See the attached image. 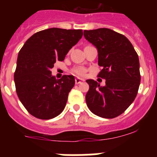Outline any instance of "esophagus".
<instances>
[{"label": "esophagus", "instance_id": "34e87169", "mask_svg": "<svg viewBox=\"0 0 157 157\" xmlns=\"http://www.w3.org/2000/svg\"><path fill=\"white\" fill-rule=\"evenodd\" d=\"M82 82H83V80L82 79L79 78V77H77L75 78V83L76 84H79V83H81Z\"/></svg>", "mask_w": 157, "mask_h": 157}]
</instances>
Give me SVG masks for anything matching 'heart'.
<instances>
[{
  "instance_id": "heart-1",
  "label": "heart",
  "mask_w": 157,
  "mask_h": 157,
  "mask_svg": "<svg viewBox=\"0 0 157 157\" xmlns=\"http://www.w3.org/2000/svg\"><path fill=\"white\" fill-rule=\"evenodd\" d=\"M71 72L77 76L83 77V76H84L85 74H86V70L81 67H74V68H72V70H71Z\"/></svg>"
}]
</instances>
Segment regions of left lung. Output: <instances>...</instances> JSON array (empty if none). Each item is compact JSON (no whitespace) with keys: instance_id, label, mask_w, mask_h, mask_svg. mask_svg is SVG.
<instances>
[{"instance_id":"1","label":"left lung","mask_w":157,"mask_h":157,"mask_svg":"<svg viewBox=\"0 0 157 157\" xmlns=\"http://www.w3.org/2000/svg\"><path fill=\"white\" fill-rule=\"evenodd\" d=\"M84 37L98 49L97 77L105 86L87 80L86 95L88 108L95 115L113 118L121 115L134 102L140 83V63L132 44L122 34L107 28L84 30Z\"/></svg>"}]
</instances>
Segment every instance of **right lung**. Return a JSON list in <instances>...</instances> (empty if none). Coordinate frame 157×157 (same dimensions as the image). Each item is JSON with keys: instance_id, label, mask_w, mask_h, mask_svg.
Wrapping results in <instances>:
<instances>
[{"instance_id": "1", "label": "right lung", "mask_w": 157, "mask_h": 157, "mask_svg": "<svg viewBox=\"0 0 157 157\" xmlns=\"http://www.w3.org/2000/svg\"><path fill=\"white\" fill-rule=\"evenodd\" d=\"M82 36V29L42 30L33 35L19 52L14 73L16 92L33 116L51 119L64 110L74 77L64 75L56 80L51 71L57 61H64Z\"/></svg>"}]
</instances>
